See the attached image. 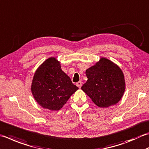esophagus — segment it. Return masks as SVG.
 I'll return each instance as SVG.
<instances>
[{
    "label": "esophagus",
    "instance_id": "1",
    "mask_svg": "<svg viewBox=\"0 0 149 149\" xmlns=\"http://www.w3.org/2000/svg\"><path fill=\"white\" fill-rule=\"evenodd\" d=\"M76 85L79 87V88H81V86H82V82H81V81H79V82H77V83H76Z\"/></svg>",
    "mask_w": 149,
    "mask_h": 149
}]
</instances>
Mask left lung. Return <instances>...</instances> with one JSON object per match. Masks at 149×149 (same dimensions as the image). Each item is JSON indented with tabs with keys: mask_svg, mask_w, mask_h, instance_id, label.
I'll return each mask as SVG.
<instances>
[{
	"mask_svg": "<svg viewBox=\"0 0 149 149\" xmlns=\"http://www.w3.org/2000/svg\"><path fill=\"white\" fill-rule=\"evenodd\" d=\"M85 73L88 80L81 89L96 105L107 108L121 100L125 90V82L123 73L118 65L101 57Z\"/></svg>",
	"mask_w": 149,
	"mask_h": 149,
	"instance_id": "left-lung-1",
	"label": "left lung"
}]
</instances>
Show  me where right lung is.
Here are the masks:
<instances>
[{
  "mask_svg": "<svg viewBox=\"0 0 149 149\" xmlns=\"http://www.w3.org/2000/svg\"><path fill=\"white\" fill-rule=\"evenodd\" d=\"M61 67L56 58L49 57L35 73L31 90L35 100L44 109L60 110L78 90Z\"/></svg>",
  "mask_w": 149,
  "mask_h": 149,
  "instance_id": "add662e5",
  "label": "right lung"
}]
</instances>
